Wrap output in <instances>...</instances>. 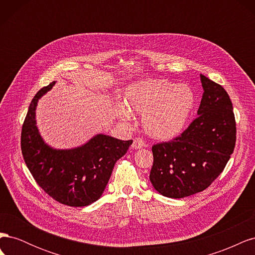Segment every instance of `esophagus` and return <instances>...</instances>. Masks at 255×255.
Returning <instances> with one entry per match:
<instances>
[{
    "label": "esophagus",
    "mask_w": 255,
    "mask_h": 255,
    "mask_svg": "<svg viewBox=\"0 0 255 255\" xmlns=\"http://www.w3.org/2000/svg\"><path fill=\"white\" fill-rule=\"evenodd\" d=\"M143 146H145V143L141 139V138H139V137L134 138V141H133V144H132L133 149H141V148H143Z\"/></svg>",
    "instance_id": "34e87169"
}]
</instances>
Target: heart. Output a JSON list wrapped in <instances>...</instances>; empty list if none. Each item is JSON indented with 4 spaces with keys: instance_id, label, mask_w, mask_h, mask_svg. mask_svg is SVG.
Instances as JSON below:
<instances>
[{
    "instance_id": "b5f03b06",
    "label": "heart",
    "mask_w": 255,
    "mask_h": 255,
    "mask_svg": "<svg viewBox=\"0 0 255 255\" xmlns=\"http://www.w3.org/2000/svg\"><path fill=\"white\" fill-rule=\"evenodd\" d=\"M196 100L189 85L168 80L138 82L126 92L127 105L143 114L142 125L146 134L158 140L172 139L183 132L195 110ZM117 112L122 120L130 118L125 106H119Z\"/></svg>"
}]
</instances>
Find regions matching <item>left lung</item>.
I'll use <instances>...</instances> for the list:
<instances>
[{
	"label": "left lung",
	"instance_id": "left-lung-1",
	"mask_svg": "<svg viewBox=\"0 0 255 255\" xmlns=\"http://www.w3.org/2000/svg\"><path fill=\"white\" fill-rule=\"evenodd\" d=\"M203 95L198 117L174 139L152 146L150 181L160 195L181 199L206 189L233 153L236 123L228 92L200 74Z\"/></svg>",
	"mask_w": 255,
	"mask_h": 255
}]
</instances>
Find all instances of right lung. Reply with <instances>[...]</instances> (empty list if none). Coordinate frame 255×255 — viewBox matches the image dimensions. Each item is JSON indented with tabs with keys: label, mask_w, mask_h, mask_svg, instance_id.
<instances>
[{
	"label": "right lung",
	"mask_w": 255,
	"mask_h": 255,
	"mask_svg": "<svg viewBox=\"0 0 255 255\" xmlns=\"http://www.w3.org/2000/svg\"><path fill=\"white\" fill-rule=\"evenodd\" d=\"M55 83L41 88L29 104L21 133L22 155L37 184L55 201L87 206L102 196L116 161L125 155L133 140L97 134L72 149H54L45 143L36 126V107Z\"/></svg>",
	"instance_id": "right-lung-1"
}]
</instances>
